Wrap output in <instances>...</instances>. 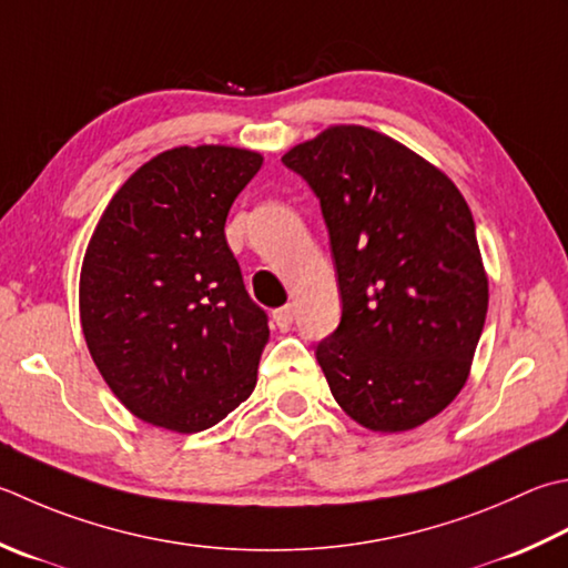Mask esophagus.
I'll return each mask as SVG.
<instances>
[{
    "label": "esophagus",
    "mask_w": 568,
    "mask_h": 568,
    "mask_svg": "<svg viewBox=\"0 0 568 568\" xmlns=\"http://www.w3.org/2000/svg\"><path fill=\"white\" fill-rule=\"evenodd\" d=\"M293 320H295V310H293V305H283V307H277L275 313H273V322H275V327L281 329V332H287L293 327Z\"/></svg>",
    "instance_id": "obj_1"
}]
</instances>
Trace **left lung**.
<instances>
[{"label": "left lung", "mask_w": 568, "mask_h": 568, "mask_svg": "<svg viewBox=\"0 0 568 568\" xmlns=\"http://www.w3.org/2000/svg\"><path fill=\"white\" fill-rule=\"evenodd\" d=\"M320 199L342 293L315 357L364 428L440 414L468 379L487 315L475 221L446 174L396 140L337 125L283 158Z\"/></svg>", "instance_id": "obj_1"}]
</instances>
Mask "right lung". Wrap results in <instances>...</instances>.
I'll use <instances>...</instances> for the list:
<instances>
[{"label":"right lung","instance_id":"1","mask_svg":"<svg viewBox=\"0 0 568 568\" xmlns=\"http://www.w3.org/2000/svg\"><path fill=\"white\" fill-rule=\"evenodd\" d=\"M263 158L174 148L110 199L81 271V325L113 394L176 433L219 424L255 388L268 315L226 243V216Z\"/></svg>","mask_w":568,"mask_h":568}]
</instances>
